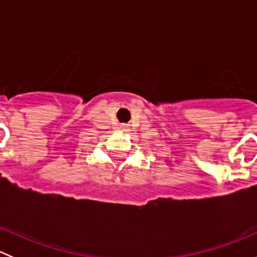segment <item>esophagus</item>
I'll use <instances>...</instances> for the list:
<instances>
[{"label":"esophagus","instance_id":"1","mask_svg":"<svg viewBox=\"0 0 257 257\" xmlns=\"http://www.w3.org/2000/svg\"><path fill=\"white\" fill-rule=\"evenodd\" d=\"M121 128H123V129H126V125H125V124H124V125H121Z\"/></svg>","mask_w":257,"mask_h":257}]
</instances>
